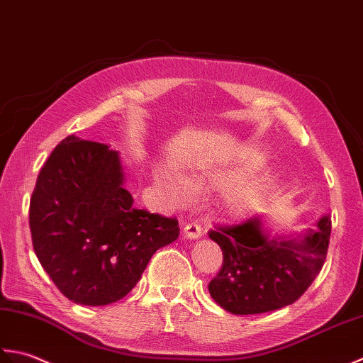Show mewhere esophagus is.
<instances>
[{
    "mask_svg": "<svg viewBox=\"0 0 363 363\" xmlns=\"http://www.w3.org/2000/svg\"><path fill=\"white\" fill-rule=\"evenodd\" d=\"M183 235L186 236L188 240H197L201 238L202 236V227L196 224V223H191V224H186L183 228Z\"/></svg>",
    "mask_w": 363,
    "mask_h": 363,
    "instance_id": "1",
    "label": "esophagus"
}]
</instances>
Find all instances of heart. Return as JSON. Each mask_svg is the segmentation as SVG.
Instances as JSON below:
<instances>
[{"instance_id":"obj_1","label":"heart","mask_w":363,"mask_h":363,"mask_svg":"<svg viewBox=\"0 0 363 363\" xmlns=\"http://www.w3.org/2000/svg\"><path fill=\"white\" fill-rule=\"evenodd\" d=\"M264 160L263 152L247 150L224 166L194 169L188 179L180 172L158 169L155 180L172 205H186L196 191L227 186L220 199V208L228 218L242 219L252 213L262 197L263 182L250 172L263 166Z\"/></svg>"}]
</instances>
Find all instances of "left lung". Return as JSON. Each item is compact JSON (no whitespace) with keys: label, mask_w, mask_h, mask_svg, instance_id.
<instances>
[{"label":"left lung","mask_w":363,"mask_h":363,"mask_svg":"<svg viewBox=\"0 0 363 363\" xmlns=\"http://www.w3.org/2000/svg\"><path fill=\"white\" fill-rule=\"evenodd\" d=\"M223 249L220 271L208 284L216 304L233 315L272 312L298 301L326 260L330 216L302 235H271L262 216L208 233Z\"/></svg>","instance_id":"1"}]
</instances>
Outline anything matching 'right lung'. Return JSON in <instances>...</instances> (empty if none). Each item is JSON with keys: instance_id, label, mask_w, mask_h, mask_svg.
Returning a JSON list of instances; mask_svg holds the SVG:
<instances>
[{"instance_id": "right-lung-1", "label": "right lung", "mask_w": 363, "mask_h": 363, "mask_svg": "<svg viewBox=\"0 0 363 363\" xmlns=\"http://www.w3.org/2000/svg\"><path fill=\"white\" fill-rule=\"evenodd\" d=\"M119 152L67 136L43 164L29 203L33 247L65 298L108 306L127 296L179 220L133 206Z\"/></svg>"}]
</instances>
